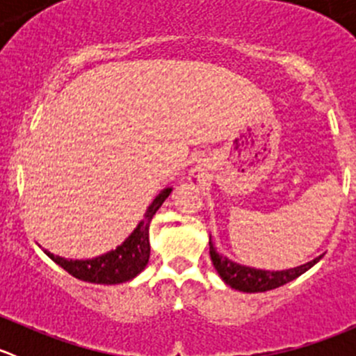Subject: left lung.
Returning a JSON list of instances; mask_svg holds the SVG:
<instances>
[{
  "label": "left lung",
  "mask_w": 356,
  "mask_h": 356,
  "mask_svg": "<svg viewBox=\"0 0 356 356\" xmlns=\"http://www.w3.org/2000/svg\"><path fill=\"white\" fill-rule=\"evenodd\" d=\"M210 257L211 261H213L215 270L224 279L225 284H229L234 289L245 291V293H264V291L281 288V286L288 284V282L300 277L301 274H305L308 268H312L321 260L322 254L318 258H315V260L308 261V264L289 268V270H260V268H251L245 267V265H239L236 261L229 260L224 254H218L210 239Z\"/></svg>",
  "instance_id": "8db88e82"
}]
</instances>
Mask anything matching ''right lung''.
Segmentation results:
<instances>
[{"mask_svg":"<svg viewBox=\"0 0 356 356\" xmlns=\"http://www.w3.org/2000/svg\"><path fill=\"white\" fill-rule=\"evenodd\" d=\"M172 189L167 188L153 200L146 210L145 218L139 222L131 236L122 243L117 250L108 251L106 254L96 257L92 260H67V258L55 257L53 253L44 250V253L58 264L63 270L74 275L81 281L92 282V284H120V282L131 281L146 267L149 260V224L153 215L161 207Z\"/></svg>","mask_w":356,"mask_h":356,"instance_id":"obj_1","label":"right lung"}]
</instances>
